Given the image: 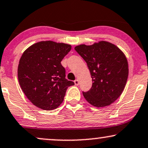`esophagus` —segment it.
I'll return each mask as SVG.
<instances>
[{
	"label": "esophagus",
	"mask_w": 148,
	"mask_h": 148,
	"mask_svg": "<svg viewBox=\"0 0 148 148\" xmlns=\"http://www.w3.org/2000/svg\"><path fill=\"white\" fill-rule=\"evenodd\" d=\"M74 83H75L76 85H79V81L78 79H76L75 81H74Z\"/></svg>",
	"instance_id": "esophagus-1"
}]
</instances>
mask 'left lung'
Masks as SVG:
<instances>
[{"mask_svg":"<svg viewBox=\"0 0 148 148\" xmlns=\"http://www.w3.org/2000/svg\"><path fill=\"white\" fill-rule=\"evenodd\" d=\"M87 63L92 86L83 97L97 108L109 106L120 97L128 77V63L123 51L107 41L74 47Z\"/></svg>","mask_w":148,"mask_h":148,"instance_id":"8db88e82","label":"left lung"}]
</instances>
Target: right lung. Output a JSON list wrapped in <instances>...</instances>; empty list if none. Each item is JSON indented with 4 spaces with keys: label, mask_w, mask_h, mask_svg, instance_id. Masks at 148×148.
Here are the masks:
<instances>
[{
    "label": "right lung",
    "mask_w": 148,
    "mask_h": 148,
    "mask_svg": "<svg viewBox=\"0 0 148 148\" xmlns=\"http://www.w3.org/2000/svg\"><path fill=\"white\" fill-rule=\"evenodd\" d=\"M71 48L70 45L47 40L36 42L23 52L18 78L23 92L35 106L56 109L68 87L74 85L65 79V69L60 63Z\"/></svg>",
    "instance_id": "1"
}]
</instances>
